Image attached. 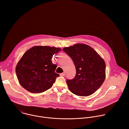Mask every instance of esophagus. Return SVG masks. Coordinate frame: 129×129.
<instances>
[{
    "instance_id": "1",
    "label": "esophagus",
    "mask_w": 129,
    "mask_h": 129,
    "mask_svg": "<svg viewBox=\"0 0 129 129\" xmlns=\"http://www.w3.org/2000/svg\"><path fill=\"white\" fill-rule=\"evenodd\" d=\"M65 72H62V73H61V74H60V76H62V77H64V76H65Z\"/></svg>"
}]
</instances>
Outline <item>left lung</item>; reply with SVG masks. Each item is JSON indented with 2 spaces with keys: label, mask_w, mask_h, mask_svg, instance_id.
<instances>
[{
  "label": "left lung",
  "mask_w": 129,
  "mask_h": 129,
  "mask_svg": "<svg viewBox=\"0 0 129 129\" xmlns=\"http://www.w3.org/2000/svg\"><path fill=\"white\" fill-rule=\"evenodd\" d=\"M63 50L72 59L76 69L75 77L66 80L70 91L78 96L93 94L105 81V61L92 48L86 44H77Z\"/></svg>",
  "instance_id": "left-lung-1"
}]
</instances>
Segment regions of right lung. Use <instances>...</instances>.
Returning <instances> with one entry per match:
<instances>
[{
  "mask_svg": "<svg viewBox=\"0 0 129 129\" xmlns=\"http://www.w3.org/2000/svg\"><path fill=\"white\" fill-rule=\"evenodd\" d=\"M61 50L54 47L36 46L27 50L16 67L20 84L34 93L43 92L51 88L60 76L54 72L57 66L52 63L51 59Z\"/></svg>",
  "mask_w": 129,
  "mask_h": 129,
  "instance_id": "add662e5",
  "label": "right lung"
}]
</instances>
